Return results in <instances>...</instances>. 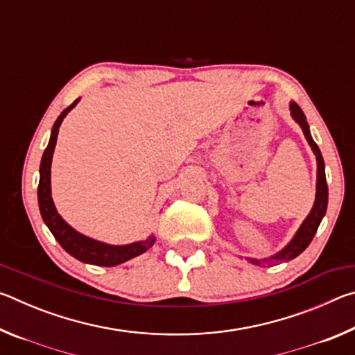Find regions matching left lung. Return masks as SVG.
I'll list each match as a JSON object with an SVG mask.
<instances>
[{
	"mask_svg": "<svg viewBox=\"0 0 355 355\" xmlns=\"http://www.w3.org/2000/svg\"><path fill=\"white\" fill-rule=\"evenodd\" d=\"M290 111H291L293 119L296 120V122L300 125V128H302L305 139H307L309 146L311 147V150H313V153L316 156V163H318L316 199H315L313 208H311L310 214L305 218L302 225L299 227L297 233L294 235V238L291 239L290 244H288L286 248L282 249L279 254H275L271 258H264V260H254V258H249L250 263L257 264V266H261V264H269V266H274V264H279L282 261H290V260H293V258H296L297 255L302 254V252L309 248L311 239H313L318 227H320L324 214H326V209H327L329 189H327V182H326V172H324V159H322L321 150L316 146L313 137H311L307 119H305L304 111L300 110L296 101H291L290 103Z\"/></svg>",
	"mask_w": 355,
	"mask_h": 355,
	"instance_id": "obj_1",
	"label": "left lung"
}]
</instances>
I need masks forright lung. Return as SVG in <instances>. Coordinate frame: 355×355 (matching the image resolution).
Here are the masks:
<instances>
[{
  "mask_svg": "<svg viewBox=\"0 0 355 355\" xmlns=\"http://www.w3.org/2000/svg\"><path fill=\"white\" fill-rule=\"evenodd\" d=\"M80 98L75 100L69 107L61 112V116L53 125L50 142L44 152L40 161V180H39V189H37V199H39V208L42 219L50 228L53 236L56 241L62 245L65 252H69L71 257L83 263L95 264V266H117V264L128 261L131 258L144 254V252L152 248L155 243V236H148L146 241H137L133 244L125 245H111L106 243L95 241V239L81 235L75 228H71L67 222H65L59 213L56 211L55 203L51 199V159L53 152H55L59 127H61L64 117L67 116L69 111L73 110Z\"/></svg>",
  "mask_w": 355,
  "mask_h": 355,
  "instance_id": "1",
  "label": "right lung"
}]
</instances>
